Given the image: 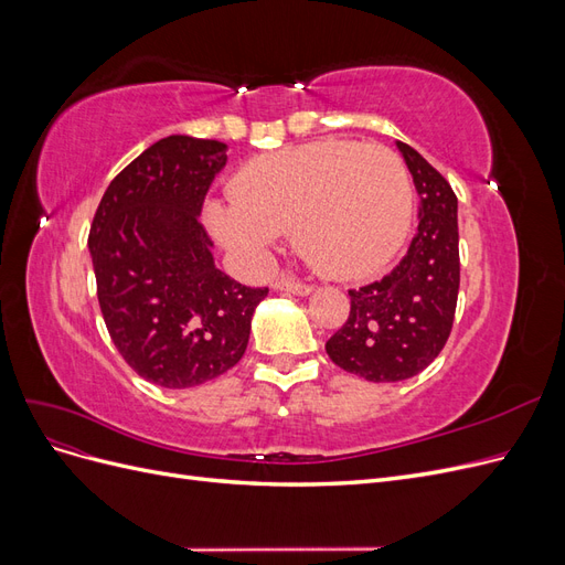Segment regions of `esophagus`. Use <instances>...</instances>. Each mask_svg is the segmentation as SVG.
I'll list each match as a JSON object with an SVG mask.
<instances>
[{
    "label": "esophagus",
    "instance_id": "esophagus-1",
    "mask_svg": "<svg viewBox=\"0 0 565 565\" xmlns=\"http://www.w3.org/2000/svg\"><path fill=\"white\" fill-rule=\"evenodd\" d=\"M273 287L280 289V292H292V295H299V297L311 295V289H313L311 285H306V282L295 280V278H289V276L276 278V282H273Z\"/></svg>",
    "mask_w": 565,
    "mask_h": 565
}]
</instances>
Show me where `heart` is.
Returning <instances> with one entry per match:
<instances>
[{
  "mask_svg": "<svg viewBox=\"0 0 565 565\" xmlns=\"http://www.w3.org/2000/svg\"><path fill=\"white\" fill-rule=\"evenodd\" d=\"M235 204H210L226 247L262 259L278 233L313 270L337 280L377 273L403 247L415 212L413 179L398 152L316 141L268 152L233 179Z\"/></svg>",
  "mask_w": 565,
  "mask_h": 565,
  "instance_id": "1",
  "label": "heart"
}]
</instances>
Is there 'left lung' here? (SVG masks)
Here are the masks:
<instances>
[{"label": "left lung", "mask_w": 565, "mask_h": 565, "mask_svg": "<svg viewBox=\"0 0 565 565\" xmlns=\"http://www.w3.org/2000/svg\"><path fill=\"white\" fill-rule=\"evenodd\" d=\"M419 193V226L403 262L382 280L349 289L351 311L324 351L367 382L419 374L446 347L459 292L457 195L438 169L398 141Z\"/></svg>", "instance_id": "8db88e82"}]
</instances>
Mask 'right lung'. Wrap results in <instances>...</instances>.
<instances>
[{"instance_id": "1", "label": "right lung", "mask_w": 565, "mask_h": 565, "mask_svg": "<svg viewBox=\"0 0 565 565\" xmlns=\"http://www.w3.org/2000/svg\"><path fill=\"white\" fill-rule=\"evenodd\" d=\"M226 160V143L167 136L110 181L92 221L108 334L139 377L164 388L228 372L268 295V287H245L214 266V243L198 218Z\"/></svg>"}]
</instances>
